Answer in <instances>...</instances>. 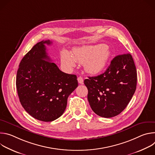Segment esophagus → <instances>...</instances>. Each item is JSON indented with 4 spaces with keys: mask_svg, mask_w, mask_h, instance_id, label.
I'll return each mask as SVG.
<instances>
[{
    "mask_svg": "<svg viewBox=\"0 0 155 155\" xmlns=\"http://www.w3.org/2000/svg\"><path fill=\"white\" fill-rule=\"evenodd\" d=\"M77 80H78V82L80 84H83V78L82 77H78Z\"/></svg>",
    "mask_w": 155,
    "mask_h": 155,
    "instance_id": "esophagus-1",
    "label": "esophagus"
}]
</instances>
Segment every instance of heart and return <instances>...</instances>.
I'll use <instances>...</instances> for the list:
<instances>
[{"instance_id": "obj_1", "label": "heart", "mask_w": 155, "mask_h": 155, "mask_svg": "<svg viewBox=\"0 0 155 155\" xmlns=\"http://www.w3.org/2000/svg\"><path fill=\"white\" fill-rule=\"evenodd\" d=\"M111 56V51L104 44L96 46L83 47L75 49L72 56L68 51L61 53V62L68 68H72L75 62L84 64L85 71L91 74H96L104 69Z\"/></svg>"}]
</instances>
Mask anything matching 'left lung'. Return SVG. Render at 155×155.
I'll use <instances>...</instances> for the list:
<instances>
[{"label": "left lung", "instance_id": "obj_1", "mask_svg": "<svg viewBox=\"0 0 155 155\" xmlns=\"http://www.w3.org/2000/svg\"><path fill=\"white\" fill-rule=\"evenodd\" d=\"M137 71L130 54L115 56L105 72L84 80L93 111L104 118L119 115L136 90Z\"/></svg>", "mask_w": 155, "mask_h": 155}]
</instances>
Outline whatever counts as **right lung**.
Returning <instances> with one entry per match:
<instances>
[{"mask_svg":"<svg viewBox=\"0 0 155 155\" xmlns=\"http://www.w3.org/2000/svg\"><path fill=\"white\" fill-rule=\"evenodd\" d=\"M37 43L24 56L17 71L16 85L19 101L34 118L52 121L64 112L69 95L78 86L75 75L65 74L51 61L45 44Z\"/></svg>","mask_w":155,"mask_h":155,"instance_id":"obj_1","label":"right lung"}]
</instances>
